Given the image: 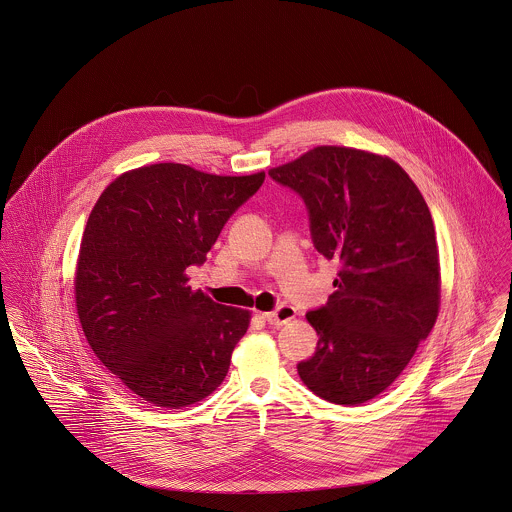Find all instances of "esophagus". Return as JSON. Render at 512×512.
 I'll list each match as a JSON object with an SVG mask.
<instances>
[{
  "label": "esophagus",
  "instance_id": "1",
  "mask_svg": "<svg viewBox=\"0 0 512 512\" xmlns=\"http://www.w3.org/2000/svg\"><path fill=\"white\" fill-rule=\"evenodd\" d=\"M294 316H296V310H294L292 306H288V304H283V306H279L277 310H273V312H267V314H263L265 322H267V324H271V326H275V328H279V326H284L286 322L294 320Z\"/></svg>",
  "mask_w": 512,
  "mask_h": 512
}]
</instances>
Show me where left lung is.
Masks as SVG:
<instances>
[{
    "mask_svg": "<svg viewBox=\"0 0 512 512\" xmlns=\"http://www.w3.org/2000/svg\"><path fill=\"white\" fill-rule=\"evenodd\" d=\"M269 176L302 198L316 251L340 263L336 292L306 314L320 340L298 375L324 400L367 402L436 324L440 261L430 210L395 161L357 149L316 147Z\"/></svg>",
    "mask_w": 512,
    "mask_h": 512,
    "instance_id": "left-lung-1",
    "label": "left lung"
}]
</instances>
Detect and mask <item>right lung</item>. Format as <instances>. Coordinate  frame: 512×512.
<instances>
[{
    "label": "right lung",
    "instance_id": "add662e5",
    "mask_svg": "<svg viewBox=\"0 0 512 512\" xmlns=\"http://www.w3.org/2000/svg\"><path fill=\"white\" fill-rule=\"evenodd\" d=\"M263 180L159 163L121 174L98 198L80 243L78 318L96 357L143 400L182 408L226 379L249 312L192 292L186 269L206 261Z\"/></svg>",
    "mask_w": 512,
    "mask_h": 512
}]
</instances>
